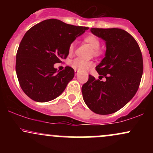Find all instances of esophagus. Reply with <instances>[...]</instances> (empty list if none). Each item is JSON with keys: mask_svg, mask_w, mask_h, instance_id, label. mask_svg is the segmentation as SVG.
Listing matches in <instances>:
<instances>
[{"mask_svg": "<svg viewBox=\"0 0 153 153\" xmlns=\"http://www.w3.org/2000/svg\"><path fill=\"white\" fill-rule=\"evenodd\" d=\"M78 74V71H75V75H77Z\"/></svg>", "mask_w": 153, "mask_h": 153, "instance_id": "obj_1", "label": "esophagus"}]
</instances>
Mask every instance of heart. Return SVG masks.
Segmentation results:
<instances>
[{
  "label": "heart",
  "mask_w": 153,
  "mask_h": 153,
  "mask_svg": "<svg viewBox=\"0 0 153 153\" xmlns=\"http://www.w3.org/2000/svg\"><path fill=\"white\" fill-rule=\"evenodd\" d=\"M84 41L85 42L91 45L93 48V52L95 56H100L101 54V51L100 50L99 47L101 45L99 39L96 37V36L93 34L88 35V36L84 37ZM75 47V43L72 42L68 47V54H71L73 52ZM71 66L75 70H78L80 71H85L88 70L89 68H92L94 66V62L91 61H85L80 58H75L73 59L71 63Z\"/></svg>",
  "instance_id": "heart-1"
}]
</instances>
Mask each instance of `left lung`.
I'll return each instance as SVG.
<instances>
[{
    "mask_svg": "<svg viewBox=\"0 0 153 153\" xmlns=\"http://www.w3.org/2000/svg\"><path fill=\"white\" fill-rule=\"evenodd\" d=\"M91 31L106 42L105 57L96 67L100 80L88 75L82 86L85 104L94 113L113 114L125 106L137 91L143 73L141 50L134 37L117 28H91ZM106 78L105 82L100 80Z\"/></svg>",
    "mask_w": 153,
    "mask_h": 153,
    "instance_id": "obj_1",
    "label": "left lung"
}]
</instances>
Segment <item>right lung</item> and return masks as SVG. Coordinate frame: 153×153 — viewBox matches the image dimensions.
<instances>
[{
	"mask_svg": "<svg viewBox=\"0 0 153 153\" xmlns=\"http://www.w3.org/2000/svg\"><path fill=\"white\" fill-rule=\"evenodd\" d=\"M88 29L51 19L26 31L16 61L17 78L26 96L37 102H47L62 94L75 71L69 66L57 71L54 65L66 59L70 45Z\"/></svg>",
	"mask_w": 153,
	"mask_h": 153,
	"instance_id": "obj_1",
	"label": "right lung"
}]
</instances>
